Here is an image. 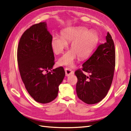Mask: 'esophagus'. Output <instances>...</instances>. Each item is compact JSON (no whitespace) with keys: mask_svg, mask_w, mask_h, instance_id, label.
I'll return each instance as SVG.
<instances>
[{"mask_svg":"<svg viewBox=\"0 0 131 131\" xmlns=\"http://www.w3.org/2000/svg\"><path fill=\"white\" fill-rule=\"evenodd\" d=\"M65 70V73H66V76H69L74 74V72H73V71H72L71 69L66 68Z\"/></svg>","mask_w":131,"mask_h":131,"instance_id":"34e87169","label":"esophagus"}]
</instances>
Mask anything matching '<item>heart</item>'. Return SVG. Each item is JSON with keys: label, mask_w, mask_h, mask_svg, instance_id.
<instances>
[{"label": "heart", "mask_w": 131, "mask_h": 131, "mask_svg": "<svg viewBox=\"0 0 131 131\" xmlns=\"http://www.w3.org/2000/svg\"><path fill=\"white\" fill-rule=\"evenodd\" d=\"M71 43L72 50H69L60 58L59 65L72 67L79 57L85 59L95 50L99 41V35L95 31L88 30L85 28H75L66 29L61 32V37L55 35L51 40V47L56 55L62 53L68 43Z\"/></svg>", "instance_id": "heart-1"}]
</instances>
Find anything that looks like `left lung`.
<instances>
[{
	"label": "left lung",
	"mask_w": 131,
	"mask_h": 131,
	"mask_svg": "<svg viewBox=\"0 0 131 131\" xmlns=\"http://www.w3.org/2000/svg\"><path fill=\"white\" fill-rule=\"evenodd\" d=\"M106 39V42L100 45L83 63L82 70L75 72L78 78L77 95L89 105L98 103L104 99L112 84L116 62L115 45L108 32ZM83 71L90 75L87 77Z\"/></svg>",
	"instance_id": "left-lung-1"
}]
</instances>
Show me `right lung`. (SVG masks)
Wrapping results in <instances>:
<instances>
[{
	"label": "right lung",
	"mask_w": 131,
	"mask_h": 131,
	"mask_svg": "<svg viewBox=\"0 0 131 131\" xmlns=\"http://www.w3.org/2000/svg\"><path fill=\"white\" fill-rule=\"evenodd\" d=\"M52 35L45 22L32 25L19 40L17 60L21 78L29 95L36 102L48 103L58 96L59 86L65 75L63 67L51 70L54 55Z\"/></svg>",
	"instance_id": "1"
}]
</instances>
